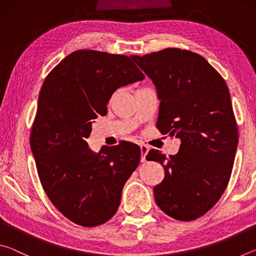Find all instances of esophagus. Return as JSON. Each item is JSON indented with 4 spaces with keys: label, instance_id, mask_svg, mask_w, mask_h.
<instances>
[{
    "label": "esophagus",
    "instance_id": "obj_1",
    "mask_svg": "<svg viewBox=\"0 0 256 256\" xmlns=\"http://www.w3.org/2000/svg\"><path fill=\"white\" fill-rule=\"evenodd\" d=\"M140 149H141V154H142L141 162H146V154H148V151H149V146H146V144H140Z\"/></svg>",
    "mask_w": 256,
    "mask_h": 256
}]
</instances>
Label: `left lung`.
I'll list each match as a JSON object with an SVG mask.
<instances>
[{
  "instance_id": "1",
  "label": "left lung",
  "mask_w": 256,
  "mask_h": 256,
  "mask_svg": "<svg viewBox=\"0 0 256 256\" xmlns=\"http://www.w3.org/2000/svg\"><path fill=\"white\" fill-rule=\"evenodd\" d=\"M131 58L157 88L158 130L180 138L176 154L164 157L152 149L146 157L164 170L154 188L156 203L176 220L200 218L222 198L235 160L238 128L228 86L190 50L164 48Z\"/></svg>"
}]
</instances>
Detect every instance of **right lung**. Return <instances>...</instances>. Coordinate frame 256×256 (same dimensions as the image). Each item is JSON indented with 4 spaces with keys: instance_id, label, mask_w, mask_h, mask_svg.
<instances>
[{
    "instance_id": "1",
    "label": "right lung",
    "mask_w": 256,
    "mask_h": 256,
    "mask_svg": "<svg viewBox=\"0 0 256 256\" xmlns=\"http://www.w3.org/2000/svg\"><path fill=\"white\" fill-rule=\"evenodd\" d=\"M144 79L128 56L79 50L60 60L42 84L30 146L47 198L82 227L116 214L124 184L140 162V146L120 141L89 149L86 138L120 86Z\"/></svg>"
}]
</instances>
